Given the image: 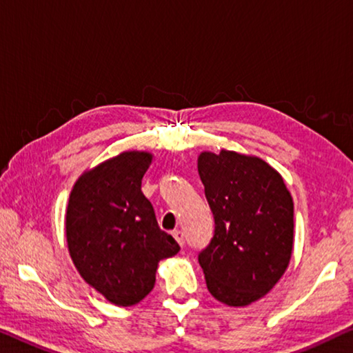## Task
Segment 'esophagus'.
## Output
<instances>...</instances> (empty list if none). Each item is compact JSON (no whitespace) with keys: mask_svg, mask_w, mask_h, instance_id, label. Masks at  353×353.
<instances>
[{"mask_svg":"<svg viewBox=\"0 0 353 353\" xmlns=\"http://www.w3.org/2000/svg\"><path fill=\"white\" fill-rule=\"evenodd\" d=\"M172 236H174V239L177 240V243L181 245V247H183V243H185V237H183V232L181 229H176V231L172 232Z\"/></svg>","mask_w":353,"mask_h":353,"instance_id":"esophagus-1","label":"esophagus"}]
</instances>
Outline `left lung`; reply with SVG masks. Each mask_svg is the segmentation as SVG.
<instances>
[{"label":"left lung","mask_w":353,"mask_h":353,"mask_svg":"<svg viewBox=\"0 0 353 353\" xmlns=\"http://www.w3.org/2000/svg\"><path fill=\"white\" fill-rule=\"evenodd\" d=\"M198 171L215 220L198 254L205 284L229 306H247L270 290L289 265L294 203L283 177L257 157L203 152Z\"/></svg>","instance_id":"1"}]
</instances>
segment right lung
Listing matches in <instances>:
<instances>
[{
	"instance_id": "right-lung-1",
	"label": "right lung",
	"mask_w": 353,
	"mask_h": 353,
	"mask_svg": "<svg viewBox=\"0 0 353 353\" xmlns=\"http://www.w3.org/2000/svg\"><path fill=\"white\" fill-rule=\"evenodd\" d=\"M148 152H122L78 179L65 214L72 261L88 284L117 306H132L154 289L159 261L179 253L141 192Z\"/></svg>"
}]
</instances>
